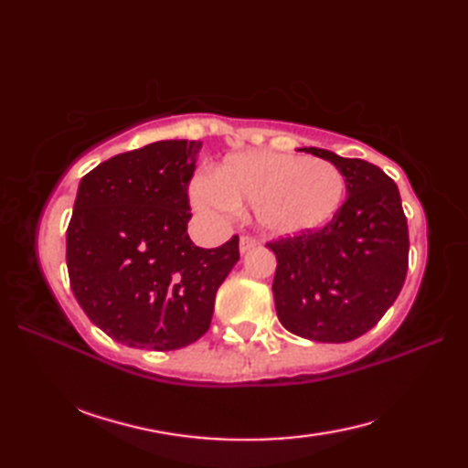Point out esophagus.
I'll return each mask as SVG.
<instances>
[{
    "label": "esophagus",
    "instance_id": "obj_1",
    "mask_svg": "<svg viewBox=\"0 0 468 468\" xmlns=\"http://www.w3.org/2000/svg\"><path fill=\"white\" fill-rule=\"evenodd\" d=\"M260 243H261V241L257 239V237H253V235H243L241 241H239V250H241V253H247V251L253 250V247H257Z\"/></svg>",
    "mask_w": 468,
    "mask_h": 468
}]
</instances>
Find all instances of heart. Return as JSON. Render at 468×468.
Returning a JSON list of instances; mask_svg holds the SVG:
<instances>
[{
    "label": "heart",
    "instance_id": "1",
    "mask_svg": "<svg viewBox=\"0 0 468 468\" xmlns=\"http://www.w3.org/2000/svg\"><path fill=\"white\" fill-rule=\"evenodd\" d=\"M346 181L324 158L277 153H243L225 158L208 178L193 185V203L208 215L253 207L257 223L273 235H295L330 221Z\"/></svg>",
    "mask_w": 468,
    "mask_h": 468
}]
</instances>
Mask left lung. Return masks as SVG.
<instances>
[{
	"mask_svg": "<svg viewBox=\"0 0 468 468\" xmlns=\"http://www.w3.org/2000/svg\"><path fill=\"white\" fill-rule=\"evenodd\" d=\"M346 176L332 221L267 243L277 257L273 297L285 330L344 344L382 320L409 271V223L399 186L382 168L324 148H303Z\"/></svg>",
	"mask_w": 468,
	"mask_h": 468,
	"instance_id": "left-lung-1",
	"label": "left lung"
}]
</instances>
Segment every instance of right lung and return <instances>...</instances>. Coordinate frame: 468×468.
Listing matches in <instances>:
<instances>
[{
	"instance_id": "obj_1",
	"label": "right lung",
	"mask_w": 468,
	"mask_h": 468,
	"mask_svg": "<svg viewBox=\"0 0 468 468\" xmlns=\"http://www.w3.org/2000/svg\"><path fill=\"white\" fill-rule=\"evenodd\" d=\"M198 141L116 154L82 176L66 231L69 287L112 340L168 352L211 327L215 295L239 261V237L201 250L186 233Z\"/></svg>"
}]
</instances>
